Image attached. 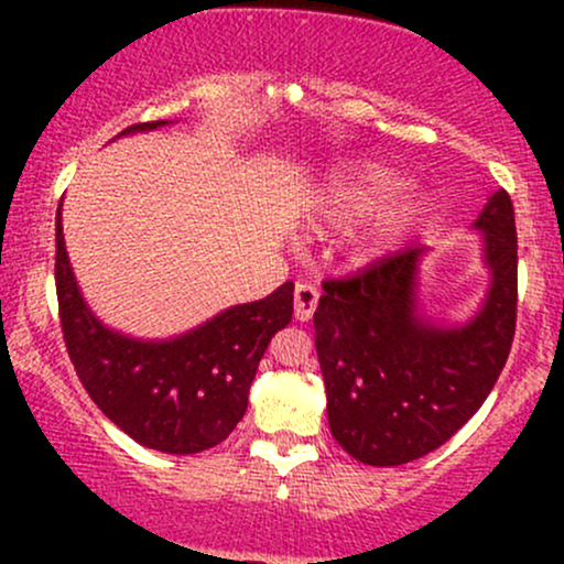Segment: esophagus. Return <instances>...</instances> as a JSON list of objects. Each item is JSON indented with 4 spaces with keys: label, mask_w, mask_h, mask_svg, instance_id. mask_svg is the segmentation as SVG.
<instances>
[{
    "label": "esophagus",
    "mask_w": 564,
    "mask_h": 564,
    "mask_svg": "<svg viewBox=\"0 0 564 564\" xmlns=\"http://www.w3.org/2000/svg\"><path fill=\"white\" fill-rule=\"evenodd\" d=\"M315 307H318V289L313 283H296L294 289V318L310 321L313 318Z\"/></svg>",
    "instance_id": "esophagus-1"
}]
</instances>
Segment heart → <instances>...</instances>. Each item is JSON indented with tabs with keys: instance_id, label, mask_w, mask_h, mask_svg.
Here are the masks:
<instances>
[{
	"instance_id": "b5f03b06",
	"label": "heart",
	"mask_w": 564,
	"mask_h": 564,
	"mask_svg": "<svg viewBox=\"0 0 564 564\" xmlns=\"http://www.w3.org/2000/svg\"><path fill=\"white\" fill-rule=\"evenodd\" d=\"M392 166L352 159L323 183L307 225L313 230H347L364 223L349 246L355 264H377L398 254L416 236L432 212V200L416 187H401Z\"/></svg>"
}]
</instances>
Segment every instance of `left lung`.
Wrapping results in <instances>:
<instances>
[{
  "label": "left lung",
  "mask_w": 564,
  "mask_h": 564,
  "mask_svg": "<svg viewBox=\"0 0 564 564\" xmlns=\"http://www.w3.org/2000/svg\"><path fill=\"white\" fill-rule=\"evenodd\" d=\"M469 230L488 273L477 310L448 321L426 310L413 246L364 273L326 281L315 349L336 443L371 467H400L456 435L494 390L517 318V230L507 191H494Z\"/></svg>",
  "instance_id": "1"
}]
</instances>
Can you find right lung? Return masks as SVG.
Returning <instances> with one entry per match:
<instances>
[{"mask_svg":"<svg viewBox=\"0 0 564 564\" xmlns=\"http://www.w3.org/2000/svg\"><path fill=\"white\" fill-rule=\"evenodd\" d=\"M170 124L174 121H148L116 138ZM55 243L63 336L95 405L151 451L187 456L223 443L243 419L270 339L291 323L294 283L286 281L264 300L232 304L185 334L140 339L102 323L84 300L63 238V200Z\"/></svg>","mask_w":564,"mask_h":564,"instance_id":"obj_1","label":"right lung"}]
</instances>
